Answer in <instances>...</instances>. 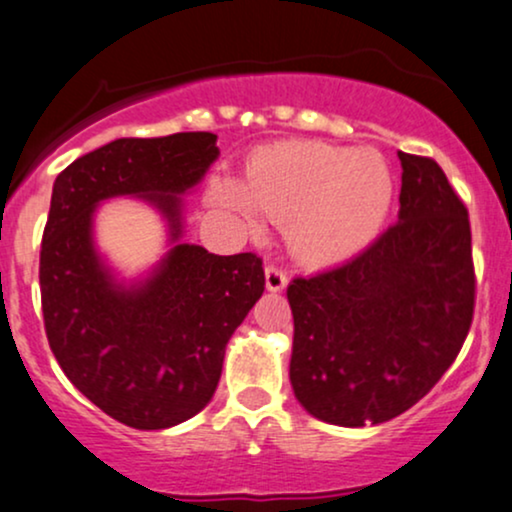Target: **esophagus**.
Segmentation results:
<instances>
[{
  "label": "esophagus",
  "mask_w": 512,
  "mask_h": 512,
  "mask_svg": "<svg viewBox=\"0 0 512 512\" xmlns=\"http://www.w3.org/2000/svg\"><path fill=\"white\" fill-rule=\"evenodd\" d=\"M264 283H267V291L279 293V291H283V288H286L288 276H286V272H283V269L274 267V264H269V267L264 269Z\"/></svg>",
  "instance_id": "34e87169"
}]
</instances>
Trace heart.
<instances>
[{
    "label": "heart",
    "mask_w": 512,
    "mask_h": 512,
    "mask_svg": "<svg viewBox=\"0 0 512 512\" xmlns=\"http://www.w3.org/2000/svg\"><path fill=\"white\" fill-rule=\"evenodd\" d=\"M209 197L250 231L260 229V212L286 224L293 255L329 267L379 236L393 202V174L374 150L291 140L252 157L243 183L212 178Z\"/></svg>",
    "instance_id": "heart-1"
}]
</instances>
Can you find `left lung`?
Returning a JSON list of instances; mask_svg holds the SVG:
<instances>
[{"label": "left lung", "instance_id": "8db88e82", "mask_svg": "<svg viewBox=\"0 0 512 512\" xmlns=\"http://www.w3.org/2000/svg\"><path fill=\"white\" fill-rule=\"evenodd\" d=\"M398 221L353 260L291 281V386L317 420L365 427L427 396L474 310L467 209L441 166L398 152Z\"/></svg>", "mask_w": 512, "mask_h": 512}]
</instances>
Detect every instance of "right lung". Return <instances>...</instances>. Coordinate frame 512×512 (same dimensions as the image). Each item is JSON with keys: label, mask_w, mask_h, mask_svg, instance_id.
I'll return each instance as SVG.
<instances>
[{"label": "right lung", "mask_w": 512, "mask_h": 512, "mask_svg": "<svg viewBox=\"0 0 512 512\" xmlns=\"http://www.w3.org/2000/svg\"><path fill=\"white\" fill-rule=\"evenodd\" d=\"M217 157L214 133L119 138L54 181L40 250L49 348L85 398L133 429L176 427L205 408L226 343L264 293L257 255L183 243V195ZM114 196H138L167 226V252L135 280L96 248V207Z\"/></svg>", "instance_id": "obj_1"}]
</instances>
